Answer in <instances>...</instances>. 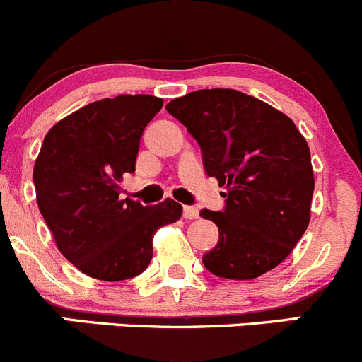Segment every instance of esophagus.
<instances>
[{
  "instance_id": "34e87169",
  "label": "esophagus",
  "mask_w": 362,
  "mask_h": 362,
  "mask_svg": "<svg viewBox=\"0 0 362 362\" xmlns=\"http://www.w3.org/2000/svg\"><path fill=\"white\" fill-rule=\"evenodd\" d=\"M183 216L187 220L199 218V209L194 208V206H183Z\"/></svg>"
}]
</instances>
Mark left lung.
Returning <instances> with one entry per match:
<instances>
[{
    "label": "left lung",
    "mask_w": 362,
    "mask_h": 362,
    "mask_svg": "<svg viewBox=\"0 0 362 362\" xmlns=\"http://www.w3.org/2000/svg\"><path fill=\"white\" fill-rule=\"evenodd\" d=\"M167 112L197 140L206 174L227 190L222 211H201L218 227L204 267L247 281L282 263L308 229L315 192L311 153L293 120L233 88L190 92Z\"/></svg>",
    "instance_id": "1"
}]
</instances>
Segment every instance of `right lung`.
Returning <instances> with one entry per match:
<instances>
[{"mask_svg": "<svg viewBox=\"0 0 362 362\" xmlns=\"http://www.w3.org/2000/svg\"><path fill=\"white\" fill-rule=\"evenodd\" d=\"M163 99L122 94L62 119L47 132L33 168L37 204L58 250L101 281L140 275L153 259V236L179 220L172 199L142 206L120 199L119 181L135 172L140 139Z\"/></svg>", "mask_w": 362, "mask_h": 362, "instance_id": "add662e5", "label": "right lung"}]
</instances>
